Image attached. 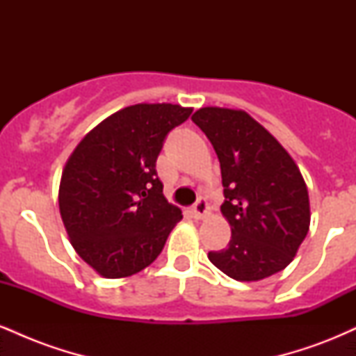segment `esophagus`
I'll return each mask as SVG.
<instances>
[{"label":"esophagus","mask_w":356,"mask_h":356,"mask_svg":"<svg viewBox=\"0 0 356 356\" xmlns=\"http://www.w3.org/2000/svg\"><path fill=\"white\" fill-rule=\"evenodd\" d=\"M192 212H194L195 219L206 218V216L209 214V204H207L204 197H199V201L194 204V207H192Z\"/></svg>","instance_id":"obj_1"}]
</instances>
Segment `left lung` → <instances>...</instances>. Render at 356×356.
I'll use <instances>...</instances> for the list:
<instances>
[{
    "instance_id": "1",
    "label": "left lung",
    "mask_w": 356,
    "mask_h": 356,
    "mask_svg": "<svg viewBox=\"0 0 356 356\" xmlns=\"http://www.w3.org/2000/svg\"><path fill=\"white\" fill-rule=\"evenodd\" d=\"M192 122L218 154L226 197L220 212L231 226L227 248L207 257L236 281L280 273L309 229V197L300 169L244 110L204 107Z\"/></svg>"
}]
</instances>
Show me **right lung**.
<instances>
[{"label":"right lung","mask_w":356,"mask_h":356,"mask_svg":"<svg viewBox=\"0 0 356 356\" xmlns=\"http://www.w3.org/2000/svg\"><path fill=\"white\" fill-rule=\"evenodd\" d=\"M192 108L137 104L81 138L61 174L58 204L73 249L100 276L127 277L152 264L182 212L162 194L155 162L167 134Z\"/></svg>","instance_id":"1"}]
</instances>
